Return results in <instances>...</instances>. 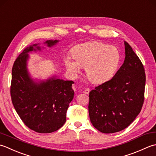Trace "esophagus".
I'll list each match as a JSON object with an SVG mask.
<instances>
[{
    "mask_svg": "<svg viewBox=\"0 0 156 156\" xmlns=\"http://www.w3.org/2000/svg\"><path fill=\"white\" fill-rule=\"evenodd\" d=\"M90 89L86 88V89H85V90H83V93L85 94H88L89 93H90Z\"/></svg>",
    "mask_w": 156,
    "mask_h": 156,
    "instance_id": "esophagus-1",
    "label": "esophagus"
}]
</instances>
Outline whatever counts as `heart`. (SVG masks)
Here are the masks:
<instances>
[{
	"instance_id": "1",
	"label": "heart",
	"mask_w": 156,
	"mask_h": 156,
	"mask_svg": "<svg viewBox=\"0 0 156 156\" xmlns=\"http://www.w3.org/2000/svg\"><path fill=\"white\" fill-rule=\"evenodd\" d=\"M71 57H66L65 64L70 71L78 73L85 67L90 80L101 83L113 77L119 67L120 56L115 46L100 42H90L76 46Z\"/></svg>"
}]
</instances>
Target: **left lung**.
<instances>
[{"instance_id":"8db88e82","label":"left lung","mask_w":156,"mask_h":156,"mask_svg":"<svg viewBox=\"0 0 156 156\" xmlns=\"http://www.w3.org/2000/svg\"><path fill=\"white\" fill-rule=\"evenodd\" d=\"M125 59L110 80L90 92L89 115L98 131L114 133L129 126L140 113L144 102V65L125 42Z\"/></svg>"}]
</instances>
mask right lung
Listing matches in <instances>:
<instances>
[{"label":"right lung","mask_w":156,"mask_h":156,"mask_svg":"<svg viewBox=\"0 0 156 156\" xmlns=\"http://www.w3.org/2000/svg\"><path fill=\"white\" fill-rule=\"evenodd\" d=\"M57 42L48 40L45 43L51 46ZM32 50H36L33 46L27 47L14 62L10 87L12 103L28 128L40 133H52L66 122V111L73 99L74 82L54 77L40 84L34 83L26 67L27 53Z\"/></svg>","instance_id":"right-lung-1"}]
</instances>
